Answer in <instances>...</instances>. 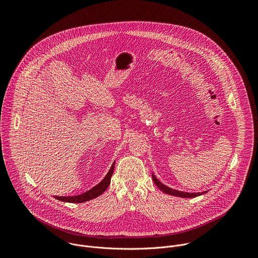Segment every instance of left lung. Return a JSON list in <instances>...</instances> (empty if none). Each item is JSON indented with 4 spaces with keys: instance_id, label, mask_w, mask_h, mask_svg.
<instances>
[{
    "instance_id": "left-lung-1",
    "label": "left lung",
    "mask_w": 258,
    "mask_h": 258,
    "mask_svg": "<svg viewBox=\"0 0 258 258\" xmlns=\"http://www.w3.org/2000/svg\"><path fill=\"white\" fill-rule=\"evenodd\" d=\"M152 178L155 182V185L158 187V189H160L163 193L165 194H168V195H171V196H176V197H180V198H194V197H197V196H200L202 194H205L207 193L208 191H204V192H199V193H189V192H181V191H177V190H174V189H171L165 185H163V183L152 173Z\"/></svg>"
}]
</instances>
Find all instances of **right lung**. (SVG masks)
I'll return each instance as SVG.
<instances>
[{"mask_svg": "<svg viewBox=\"0 0 258 258\" xmlns=\"http://www.w3.org/2000/svg\"><path fill=\"white\" fill-rule=\"evenodd\" d=\"M114 166H115V161L113 162L111 168L109 169V171L107 172L105 177L98 183V185H96L89 191H87L83 194L77 195V196H55V198L62 202H68V203H84V202H87V201L97 198L98 196L103 194L109 187L110 179H111V176H112V173L114 170Z\"/></svg>", "mask_w": 258, "mask_h": 258, "instance_id": "obj_1", "label": "right lung"}]
</instances>
